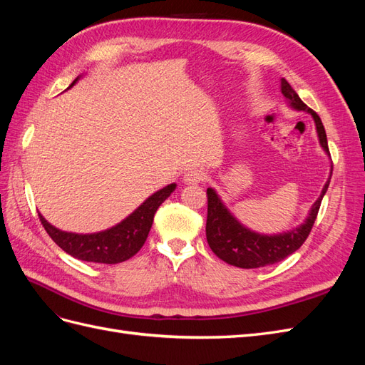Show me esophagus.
Here are the masks:
<instances>
[{"label": "esophagus", "mask_w": 365, "mask_h": 365, "mask_svg": "<svg viewBox=\"0 0 365 365\" xmlns=\"http://www.w3.org/2000/svg\"><path fill=\"white\" fill-rule=\"evenodd\" d=\"M205 181V173L200 169L189 170L184 175V182L185 184H200Z\"/></svg>", "instance_id": "esophagus-1"}]
</instances>
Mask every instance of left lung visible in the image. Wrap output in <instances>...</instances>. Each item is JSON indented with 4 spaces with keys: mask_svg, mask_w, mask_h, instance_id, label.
<instances>
[{
    "mask_svg": "<svg viewBox=\"0 0 365 365\" xmlns=\"http://www.w3.org/2000/svg\"><path fill=\"white\" fill-rule=\"evenodd\" d=\"M282 93L294 109H297V111H307L314 117L319 145L329 153L326 130L319 115L298 97V94L292 90V86L286 79H282ZM330 176H332V172H330ZM330 176L323 187L322 195L314 202L311 213H309L304 224L288 231V233L272 236L254 233V231L237 222L235 216L222 204V201L219 200L217 193L213 189H207L208 205L205 235L210 248H212V251L219 259H222L228 264L245 269L267 267V264H274L291 256L292 252H295L304 244V240L307 239L309 233H311L319 205H322L323 201V196L327 192Z\"/></svg>",
    "mask_w": 365,
    "mask_h": 365,
    "instance_id": "left-lung-1",
    "label": "left lung"
}]
</instances>
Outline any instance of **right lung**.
<instances>
[{"label": "right lung", "mask_w": 365, "mask_h": 365, "mask_svg": "<svg viewBox=\"0 0 365 365\" xmlns=\"http://www.w3.org/2000/svg\"><path fill=\"white\" fill-rule=\"evenodd\" d=\"M77 79H74L68 88H71L77 82ZM175 187L176 184L165 185L164 189L148 197L125 220H121L120 224L113 228L101 231V233H67V231H61L56 227L48 224L41 213L39 220L42 227L46 228L48 236L54 240V244L61 247L65 252H68L70 256L85 262L114 264L135 256L141 247L145 245L153 222V216H155L158 207L175 190Z\"/></svg>", "instance_id": "add662e5"}]
</instances>
